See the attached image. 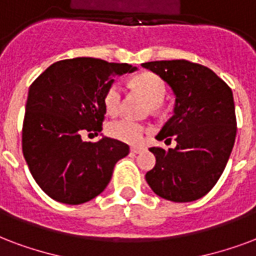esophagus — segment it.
<instances>
[{"label": "esophagus", "instance_id": "1", "mask_svg": "<svg viewBox=\"0 0 256 256\" xmlns=\"http://www.w3.org/2000/svg\"><path fill=\"white\" fill-rule=\"evenodd\" d=\"M144 147H132V148H130V152L132 154H140L142 152V151H144Z\"/></svg>", "mask_w": 256, "mask_h": 256}]
</instances>
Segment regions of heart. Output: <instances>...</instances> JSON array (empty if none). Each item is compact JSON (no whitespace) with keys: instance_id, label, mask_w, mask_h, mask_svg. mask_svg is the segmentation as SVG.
I'll list each match as a JSON object with an SVG mask.
<instances>
[{"instance_id":"1","label":"heart","mask_w":256,"mask_h":256,"mask_svg":"<svg viewBox=\"0 0 256 256\" xmlns=\"http://www.w3.org/2000/svg\"><path fill=\"white\" fill-rule=\"evenodd\" d=\"M135 84L138 89L148 98V101L154 106L158 108L166 96V84L160 76L152 72H143L135 80ZM121 98H122V88L120 82H113L108 88L105 97H104V105L109 114H116L120 110ZM108 135L114 139L126 142V143L136 144L143 140V136L148 128L139 122L130 118V117H121L118 120L110 121L106 126Z\"/></svg>"}]
</instances>
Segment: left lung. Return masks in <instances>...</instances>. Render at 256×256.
Listing matches in <instances>:
<instances>
[{
    "mask_svg": "<svg viewBox=\"0 0 256 256\" xmlns=\"http://www.w3.org/2000/svg\"><path fill=\"white\" fill-rule=\"evenodd\" d=\"M176 94L174 114L156 135L174 138L176 148L151 147L156 158L146 180L154 193L174 202L201 198L216 185L236 138L234 94L210 68L189 60L143 63Z\"/></svg>",
    "mask_w": 256,
    "mask_h": 256,
    "instance_id": "left-lung-1",
    "label": "left lung"
}]
</instances>
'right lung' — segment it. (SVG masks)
Returning <instances> with one entry per match:
<instances>
[{"instance_id":"1","label":"right lung","mask_w":256,"mask_h":256,"mask_svg":"<svg viewBox=\"0 0 256 256\" xmlns=\"http://www.w3.org/2000/svg\"><path fill=\"white\" fill-rule=\"evenodd\" d=\"M136 70L128 63L74 58L51 64L30 84L22 154L36 184L52 200L68 205L93 200L108 186L114 164L130 154L120 140L104 136L90 143L80 135H98L113 76Z\"/></svg>"}]
</instances>
